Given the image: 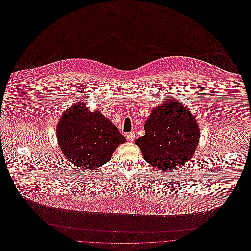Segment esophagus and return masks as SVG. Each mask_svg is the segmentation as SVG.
Wrapping results in <instances>:
<instances>
[{
  "label": "esophagus",
  "instance_id": "esophagus-1",
  "mask_svg": "<svg viewBox=\"0 0 251 251\" xmlns=\"http://www.w3.org/2000/svg\"><path fill=\"white\" fill-rule=\"evenodd\" d=\"M135 137H136L135 131H131V132H129V133L127 134V139H128L130 142L134 141V140H135Z\"/></svg>",
  "mask_w": 251,
  "mask_h": 251
}]
</instances>
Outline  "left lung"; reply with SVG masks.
Returning a JSON list of instances; mask_svg holds the SVG:
<instances>
[{
  "instance_id": "left-lung-1",
  "label": "left lung",
  "mask_w": 251,
  "mask_h": 251,
  "mask_svg": "<svg viewBox=\"0 0 251 251\" xmlns=\"http://www.w3.org/2000/svg\"><path fill=\"white\" fill-rule=\"evenodd\" d=\"M144 129L145 135L135 143L145 160L162 172L184 165L199 143L200 129L195 118L175 100L152 109Z\"/></svg>"
}]
</instances>
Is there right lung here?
<instances>
[{
	"instance_id": "right-lung-1",
	"label": "right lung",
	"mask_w": 251,
	"mask_h": 251,
	"mask_svg": "<svg viewBox=\"0 0 251 251\" xmlns=\"http://www.w3.org/2000/svg\"><path fill=\"white\" fill-rule=\"evenodd\" d=\"M59 147L74 166L94 170L108 162L126 137L99 110L73 104L57 126Z\"/></svg>"
}]
</instances>
